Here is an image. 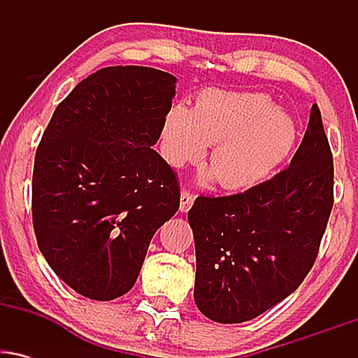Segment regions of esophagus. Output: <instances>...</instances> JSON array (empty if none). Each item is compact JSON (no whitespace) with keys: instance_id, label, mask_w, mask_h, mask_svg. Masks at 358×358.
Segmentation results:
<instances>
[{"instance_id":"esophagus-1","label":"esophagus","mask_w":358,"mask_h":358,"mask_svg":"<svg viewBox=\"0 0 358 358\" xmlns=\"http://www.w3.org/2000/svg\"><path fill=\"white\" fill-rule=\"evenodd\" d=\"M193 200H195L193 193L190 190H183L182 192V199H180V210H182V212L190 210L192 205H193Z\"/></svg>"}]
</instances>
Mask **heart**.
Segmentation results:
<instances>
[{
  "label": "heart",
  "instance_id": "b5f03b06",
  "mask_svg": "<svg viewBox=\"0 0 358 358\" xmlns=\"http://www.w3.org/2000/svg\"><path fill=\"white\" fill-rule=\"evenodd\" d=\"M298 138L294 121L261 92L210 89L195 109L176 104L166 114L163 143L168 163L200 162L213 145L208 166L224 188L241 190L268 180Z\"/></svg>",
  "mask_w": 358,
  "mask_h": 358
}]
</instances>
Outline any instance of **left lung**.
Returning a JSON list of instances; mask_svg holds the SVG:
<instances>
[{"label":"left lung","mask_w":358,"mask_h":358,"mask_svg":"<svg viewBox=\"0 0 358 358\" xmlns=\"http://www.w3.org/2000/svg\"><path fill=\"white\" fill-rule=\"evenodd\" d=\"M331 207L334 156L315 104L289 166L245 192L196 196V308L242 323L289 296L313 268Z\"/></svg>","instance_id":"left-lung-1"}]
</instances>
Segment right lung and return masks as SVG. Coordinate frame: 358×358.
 Returning <instances> with one entry per match:
<instances>
[{
	"instance_id": "right-lung-1",
	"label": "right lung",
	"mask_w": 358,
	"mask_h": 358,
	"mask_svg": "<svg viewBox=\"0 0 358 358\" xmlns=\"http://www.w3.org/2000/svg\"><path fill=\"white\" fill-rule=\"evenodd\" d=\"M175 82L139 65L90 73L57 106L36 148V242L53 273L82 296L126 294L151 237L178 210V176L151 148Z\"/></svg>"
}]
</instances>
